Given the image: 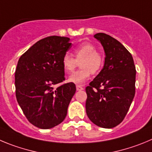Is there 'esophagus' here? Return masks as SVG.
Wrapping results in <instances>:
<instances>
[{
    "instance_id": "34e87169",
    "label": "esophagus",
    "mask_w": 152,
    "mask_h": 152,
    "mask_svg": "<svg viewBox=\"0 0 152 152\" xmlns=\"http://www.w3.org/2000/svg\"><path fill=\"white\" fill-rule=\"evenodd\" d=\"M76 89H77V90H83V86H81V85H77L76 86Z\"/></svg>"
}]
</instances>
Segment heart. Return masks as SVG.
I'll list each match as a JSON object with an SVG mask.
<instances>
[{
	"label": "heart",
	"instance_id": "b5f03b06",
	"mask_svg": "<svg viewBox=\"0 0 152 152\" xmlns=\"http://www.w3.org/2000/svg\"><path fill=\"white\" fill-rule=\"evenodd\" d=\"M75 58L69 53H66L62 57V65L66 73L74 72L77 66L78 62L81 69L75 72L69 77V80L72 83H83L88 80L91 73L96 74L102 69L103 65V56L96 48L90 43H83L74 50Z\"/></svg>",
	"mask_w": 152,
	"mask_h": 152
}]
</instances>
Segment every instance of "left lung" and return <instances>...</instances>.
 I'll list each match as a JSON object with an SVG mask.
<instances>
[{
    "instance_id": "obj_1",
    "label": "left lung",
    "mask_w": 152,
    "mask_h": 152,
    "mask_svg": "<svg viewBox=\"0 0 152 152\" xmlns=\"http://www.w3.org/2000/svg\"><path fill=\"white\" fill-rule=\"evenodd\" d=\"M102 45L103 69L86 87V111L94 124L113 128L123 121L135 96L136 67L130 53L105 33L94 35Z\"/></svg>"
}]
</instances>
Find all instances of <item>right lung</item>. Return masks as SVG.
<instances>
[{"label": "right lung", "instance_id": "add662e5", "mask_svg": "<svg viewBox=\"0 0 152 152\" xmlns=\"http://www.w3.org/2000/svg\"><path fill=\"white\" fill-rule=\"evenodd\" d=\"M70 39L50 36L22 54L15 72L16 96L31 124L50 129L62 123L76 91L74 83L54 88L65 80L62 57L72 47Z\"/></svg>", "mask_w": 152, "mask_h": 152}]
</instances>
